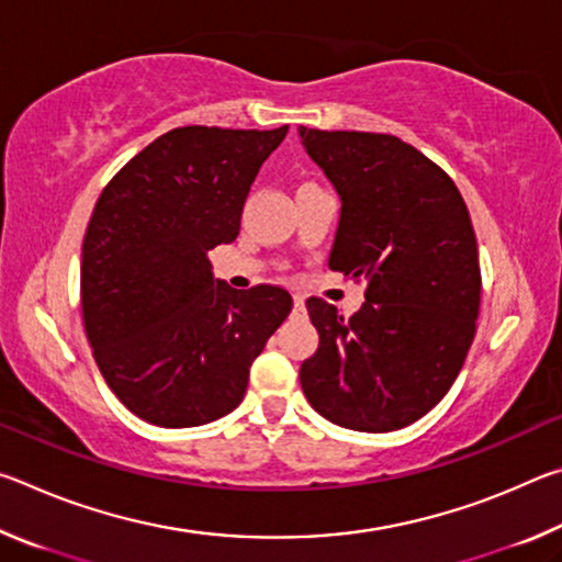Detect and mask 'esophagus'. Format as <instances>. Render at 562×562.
Wrapping results in <instances>:
<instances>
[{
  "label": "esophagus",
  "mask_w": 562,
  "mask_h": 562,
  "mask_svg": "<svg viewBox=\"0 0 562 562\" xmlns=\"http://www.w3.org/2000/svg\"><path fill=\"white\" fill-rule=\"evenodd\" d=\"M292 302H294V315H302V312H304V297H302V294H294Z\"/></svg>",
  "instance_id": "1"
}]
</instances>
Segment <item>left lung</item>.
I'll return each instance as SVG.
<instances>
[{
    "mask_svg": "<svg viewBox=\"0 0 562 562\" xmlns=\"http://www.w3.org/2000/svg\"><path fill=\"white\" fill-rule=\"evenodd\" d=\"M337 188L329 268L367 280L349 319L307 300L319 331L300 384L317 414L355 431H396L429 414L459 376L481 307L479 245L446 170L389 133L300 126Z\"/></svg>",
    "mask_w": 562,
    "mask_h": 562,
    "instance_id": "obj_1",
    "label": "left lung"
}]
</instances>
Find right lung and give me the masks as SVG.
<instances>
[{"label":"right lung","instance_id":"obj_1","mask_svg":"<svg viewBox=\"0 0 562 562\" xmlns=\"http://www.w3.org/2000/svg\"><path fill=\"white\" fill-rule=\"evenodd\" d=\"M290 126H183L103 188L81 247V315L93 359L128 412L164 429L231 414L292 310L288 290H233L207 252L240 233L245 198Z\"/></svg>","mask_w":562,"mask_h":562}]
</instances>
